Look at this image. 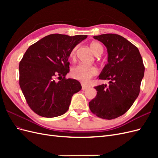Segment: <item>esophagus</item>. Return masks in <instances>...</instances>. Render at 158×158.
Listing matches in <instances>:
<instances>
[{"mask_svg":"<svg viewBox=\"0 0 158 158\" xmlns=\"http://www.w3.org/2000/svg\"><path fill=\"white\" fill-rule=\"evenodd\" d=\"M88 88H89V85L84 84H82V89L83 90L86 89H88Z\"/></svg>","mask_w":158,"mask_h":158,"instance_id":"esophagus-1","label":"esophagus"}]
</instances>
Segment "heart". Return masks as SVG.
<instances>
[{"label":"heart","instance_id":"obj_1","mask_svg":"<svg viewBox=\"0 0 158 158\" xmlns=\"http://www.w3.org/2000/svg\"><path fill=\"white\" fill-rule=\"evenodd\" d=\"M90 47L94 53L96 55H101L103 48L102 45L97 41H93L90 44ZM77 47H74L70 51V57L72 59H75L76 55ZM72 77L76 80L82 81L83 82H86L94 76L98 74V69L96 66H88L84 64H79L71 69Z\"/></svg>","mask_w":158,"mask_h":158}]
</instances>
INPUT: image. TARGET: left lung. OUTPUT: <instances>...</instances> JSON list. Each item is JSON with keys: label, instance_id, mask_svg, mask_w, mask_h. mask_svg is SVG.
Listing matches in <instances>:
<instances>
[{"label": "left lung", "instance_id": "8db88e82", "mask_svg": "<svg viewBox=\"0 0 158 158\" xmlns=\"http://www.w3.org/2000/svg\"><path fill=\"white\" fill-rule=\"evenodd\" d=\"M94 38L107 49L108 63L99 78L109 80V84L95 87L96 97L89 107L97 117L111 120L123 115L132 106L139 95L145 68L139 50L125 37L106 33Z\"/></svg>", "mask_w": 158, "mask_h": 158}]
</instances>
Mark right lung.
<instances>
[{
    "instance_id": "obj_1",
    "label": "right lung",
    "mask_w": 158,
    "mask_h": 158,
    "mask_svg": "<svg viewBox=\"0 0 158 158\" xmlns=\"http://www.w3.org/2000/svg\"><path fill=\"white\" fill-rule=\"evenodd\" d=\"M87 37L51 34L27 49L19 64V84L32 111L51 118L68 111L74 94L82 89L78 80L66 78L70 51ZM57 76L60 80L56 81Z\"/></svg>"
}]
</instances>
